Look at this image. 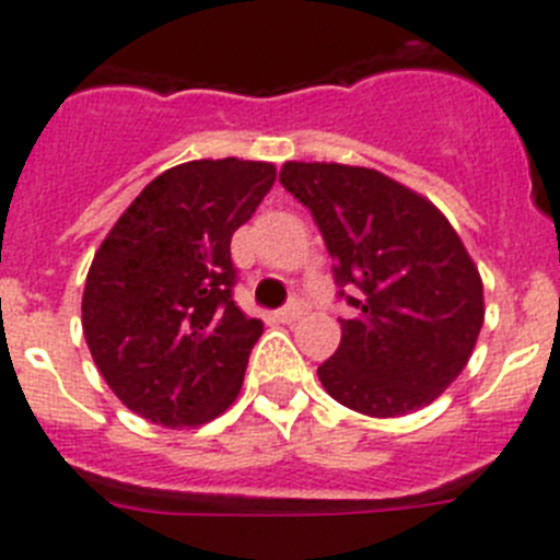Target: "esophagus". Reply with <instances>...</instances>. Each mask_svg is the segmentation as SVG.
I'll list each match as a JSON object with an SVG mask.
<instances>
[{
    "instance_id": "esophagus-1",
    "label": "esophagus",
    "mask_w": 560,
    "mask_h": 560,
    "mask_svg": "<svg viewBox=\"0 0 560 560\" xmlns=\"http://www.w3.org/2000/svg\"><path fill=\"white\" fill-rule=\"evenodd\" d=\"M304 312H306V301L301 299V295H292V299L279 310V317L281 320H299Z\"/></svg>"
}]
</instances>
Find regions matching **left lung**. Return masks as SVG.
<instances>
[{
	"instance_id": "obj_1",
	"label": "left lung",
	"mask_w": 560,
	"mask_h": 560,
	"mask_svg": "<svg viewBox=\"0 0 560 560\" xmlns=\"http://www.w3.org/2000/svg\"><path fill=\"white\" fill-rule=\"evenodd\" d=\"M281 186L306 206L351 306L317 365L349 410L393 418L430 405L466 368L482 329V281L441 211L387 175L287 161Z\"/></svg>"
}]
</instances>
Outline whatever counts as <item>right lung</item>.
Instances as JSON below:
<instances>
[{
  "label": "right lung",
  "instance_id": "add662e5",
  "mask_svg": "<svg viewBox=\"0 0 560 560\" xmlns=\"http://www.w3.org/2000/svg\"><path fill=\"white\" fill-rule=\"evenodd\" d=\"M276 180L265 161H186L150 180L94 254L83 335L128 410L164 427L218 418L265 326L234 304L231 236Z\"/></svg>",
  "mask_w": 560,
  "mask_h": 560
}]
</instances>
